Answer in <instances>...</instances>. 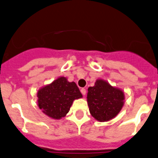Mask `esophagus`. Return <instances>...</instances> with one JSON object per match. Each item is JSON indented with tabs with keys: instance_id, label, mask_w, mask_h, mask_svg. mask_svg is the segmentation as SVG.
<instances>
[{
	"instance_id": "esophagus-1",
	"label": "esophagus",
	"mask_w": 158,
	"mask_h": 158,
	"mask_svg": "<svg viewBox=\"0 0 158 158\" xmlns=\"http://www.w3.org/2000/svg\"><path fill=\"white\" fill-rule=\"evenodd\" d=\"M81 94H83V95L85 96L86 95V93H87V90H86L85 88H82L81 90Z\"/></svg>"
}]
</instances>
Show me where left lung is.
Here are the masks:
<instances>
[{"label": "left lung", "instance_id": "1", "mask_svg": "<svg viewBox=\"0 0 158 158\" xmlns=\"http://www.w3.org/2000/svg\"><path fill=\"white\" fill-rule=\"evenodd\" d=\"M87 90L89 110L97 121H110L119 113L124 106L123 90L113 87L103 79L97 80L94 87H90Z\"/></svg>", "mask_w": 158, "mask_h": 158}]
</instances>
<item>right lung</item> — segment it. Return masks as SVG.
Returning a JSON list of instances; mask_svg holds the SVG:
<instances>
[{"mask_svg": "<svg viewBox=\"0 0 158 158\" xmlns=\"http://www.w3.org/2000/svg\"><path fill=\"white\" fill-rule=\"evenodd\" d=\"M77 84L59 77L37 92V103L43 113L54 119H61L69 112L74 100L82 98Z\"/></svg>", "mask_w": 158, "mask_h": 158, "instance_id": "right-lung-1", "label": "right lung"}]
</instances>
